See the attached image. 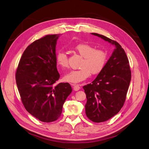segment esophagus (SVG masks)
I'll list each match as a JSON object with an SVG mask.
<instances>
[{
	"mask_svg": "<svg viewBox=\"0 0 149 149\" xmlns=\"http://www.w3.org/2000/svg\"><path fill=\"white\" fill-rule=\"evenodd\" d=\"M72 86H73V89L74 91H78V90L81 88L79 84H71Z\"/></svg>",
	"mask_w": 149,
	"mask_h": 149,
	"instance_id": "1",
	"label": "esophagus"
}]
</instances>
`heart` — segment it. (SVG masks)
<instances>
[{
  "label": "heart",
  "mask_w": 149,
  "mask_h": 149,
  "mask_svg": "<svg viewBox=\"0 0 149 149\" xmlns=\"http://www.w3.org/2000/svg\"><path fill=\"white\" fill-rule=\"evenodd\" d=\"M74 49L83 57L80 64L81 68L72 70L65 76V80L71 83H78L88 78L91 75L100 73L104 68L107 55L102 49H95L93 45L86 43L77 44ZM56 62L63 68L69 66L68 58L63 52H59L56 55Z\"/></svg>",
  "instance_id": "obj_1"
}]
</instances>
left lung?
Returning <instances> with one entry per match:
<instances>
[{
	"instance_id": "left-lung-1",
	"label": "left lung",
	"mask_w": 149,
	"mask_h": 149,
	"mask_svg": "<svg viewBox=\"0 0 149 149\" xmlns=\"http://www.w3.org/2000/svg\"><path fill=\"white\" fill-rule=\"evenodd\" d=\"M114 45L116 49L93 81L83 86L87 98L86 114L94 123H102L117 114L124 106L131 79L128 58L120 44L102 35L92 33Z\"/></svg>"
}]
</instances>
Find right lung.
Here are the masks:
<instances>
[{
    "mask_svg": "<svg viewBox=\"0 0 149 149\" xmlns=\"http://www.w3.org/2000/svg\"><path fill=\"white\" fill-rule=\"evenodd\" d=\"M58 36L48 35L35 40L22 54L15 73L22 103L30 114L51 123L60 118L63 106L72 91L68 83L56 84L55 47Z\"/></svg>",
    "mask_w": 149,
    "mask_h": 149,
    "instance_id": "1",
    "label": "right lung"
}]
</instances>
